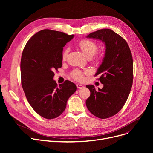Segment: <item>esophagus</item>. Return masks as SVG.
Returning <instances> with one entry per match:
<instances>
[{
	"mask_svg": "<svg viewBox=\"0 0 153 153\" xmlns=\"http://www.w3.org/2000/svg\"><path fill=\"white\" fill-rule=\"evenodd\" d=\"M77 89H82L84 86L81 84H77Z\"/></svg>",
	"mask_w": 153,
	"mask_h": 153,
	"instance_id": "34e87169",
	"label": "esophagus"
}]
</instances>
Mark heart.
<instances>
[{"label":"heart","mask_w":153,"mask_h":153,"mask_svg":"<svg viewBox=\"0 0 153 153\" xmlns=\"http://www.w3.org/2000/svg\"><path fill=\"white\" fill-rule=\"evenodd\" d=\"M79 48L81 49L82 53L87 57H92L97 51V45L95 43L90 41L88 39H84L80 42L78 44ZM69 50L66 49L62 53V58L63 60H65L68 53ZM71 76L72 78L77 80V81H82L83 79V72L79 69H76L72 72Z\"/></svg>","instance_id":"1"}]
</instances>
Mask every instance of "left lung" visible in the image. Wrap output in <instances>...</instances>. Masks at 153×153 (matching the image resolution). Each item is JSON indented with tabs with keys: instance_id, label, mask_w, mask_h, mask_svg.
Listing matches in <instances>:
<instances>
[{
	"instance_id": "1",
	"label": "left lung",
	"mask_w": 153,
	"mask_h": 153,
	"mask_svg": "<svg viewBox=\"0 0 153 153\" xmlns=\"http://www.w3.org/2000/svg\"><path fill=\"white\" fill-rule=\"evenodd\" d=\"M86 38L99 39L105 46V55L95 76L103 84L96 91L94 85H87L91 95L86 106L95 117L107 118L122 108L129 96L133 79L132 55L126 42L110 29L92 32Z\"/></svg>"
}]
</instances>
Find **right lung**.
Returning <instances> with one entry per match:
<instances>
[{"mask_svg":"<svg viewBox=\"0 0 153 153\" xmlns=\"http://www.w3.org/2000/svg\"><path fill=\"white\" fill-rule=\"evenodd\" d=\"M73 38L74 35L43 30L32 36L23 49L22 85L31 107L45 118L62 114L68 99L77 90L76 85L69 81L58 87L53 80L54 70L62 66L63 47Z\"/></svg>","mask_w":153,"mask_h":153,"instance_id":"1","label":"right lung"}]
</instances>
